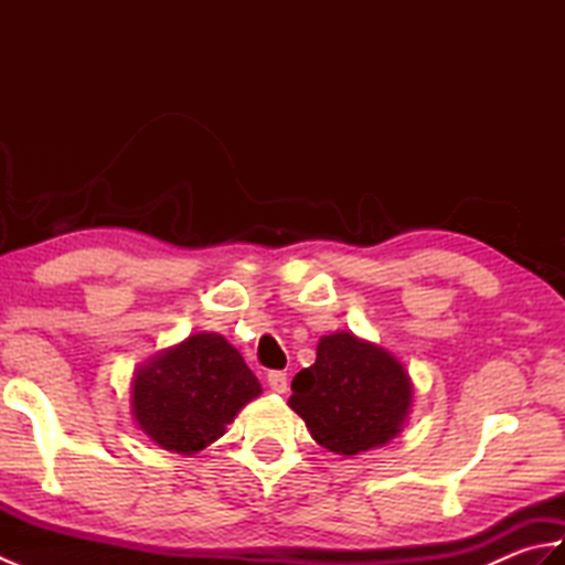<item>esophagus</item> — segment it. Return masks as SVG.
Wrapping results in <instances>:
<instances>
[{
  "mask_svg": "<svg viewBox=\"0 0 565 565\" xmlns=\"http://www.w3.org/2000/svg\"><path fill=\"white\" fill-rule=\"evenodd\" d=\"M267 383L274 393H286V388H289V379H286L284 371H269Z\"/></svg>",
  "mask_w": 565,
  "mask_h": 565,
  "instance_id": "34e87169",
  "label": "esophagus"
}]
</instances>
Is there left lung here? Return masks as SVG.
Wrapping results in <instances>:
<instances>
[{"instance_id": "1", "label": "left lung", "mask_w": 565, "mask_h": 565, "mask_svg": "<svg viewBox=\"0 0 565 565\" xmlns=\"http://www.w3.org/2000/svg\"><path fill=\"white\" fill-rule=\"evenodd\" d=\"M291 391L289 407L310 437L342 456L386 447L413 407V379L401 359L352 332L320 338L316 364L298 371Z\"/></svg>"}]
</instances>
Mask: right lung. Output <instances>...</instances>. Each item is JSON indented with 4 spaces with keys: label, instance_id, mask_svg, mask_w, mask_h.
I'll use <instances>...</instances> for the list:
<instances>
[{
    "label": "right lung",
    "instance_id": "1",
    "mask_svg": "<svg viewBox=\"0 0 565 565\" xmlns=\"http://www.w3.org/2000/svg\"><path fill=\"white\" fill-rule=\"evenodd\" d=\"M262 393L243 354L218 332L189 334L148 356L130 381V413L158 447L199 454Z\"/></svg>",
    "mask_w": 565,
    "mask_h": 565
}]
</instances>
